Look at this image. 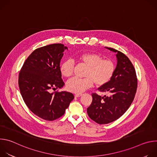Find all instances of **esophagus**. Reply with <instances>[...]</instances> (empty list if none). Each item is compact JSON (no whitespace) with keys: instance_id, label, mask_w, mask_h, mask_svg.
<instances>
[{"instance_id":"1","label":"esophagus","mask_w":157,"mask_h":157,"mask_svg":"<svg viewBox=\"0 0 157 157\" xmlns=\"http://www.w3.org/2000/svg\"><path fill=\"white\" fill-rule=\"evenodd\" d=\"M81 96H82V94H75V97H76V98L80 97Z\"/></svg>"}]
</instances>
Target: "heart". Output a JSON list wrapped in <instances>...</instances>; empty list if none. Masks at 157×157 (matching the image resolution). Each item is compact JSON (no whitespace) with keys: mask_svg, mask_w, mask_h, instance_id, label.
I'll return each mask as SVG.
<instances>
[{"mask_svg":"<svg viewBox=\"0 0 157 157\" xmlns=\"http://www.w3.org/2000/svg\"><path fill=\"white\" fill-rule=\"evenodd\" d=\"M76 61L86 67L84 78H72L66 83V88L70 92L79 94L91 87L93 83L102 86L108 83L116 71V64L110 59L103 58L94 53H83L77 55ZM74 63L68 59L60 66V72L65 78H70L73 73Z\"/></svg>","mask_w":157,"mask_h":157,"instance_id":"heart-1","label":"heart"}]
</instances>
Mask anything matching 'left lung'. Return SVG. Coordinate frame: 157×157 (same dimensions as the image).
<instances>
[{"mask_svg": "<svg viewBox=\"0 0 157 157\" xmlns=\"http://www.w3.org/2000/svg\"><path fill=\"white\" fill-rule=\"evenodd\" d=\"M107 48L117 53V59L113 77L98 88L108 96L102 97L93 93L92 103L87 109L89 117L99 124H109L121 117L133 102L137 88L136 70L128 58L117 50Z\"/></svg>", "mask_w": 157, "mask_h": 157, "instance_id": "1", "label": "left lung"}]
</instances>
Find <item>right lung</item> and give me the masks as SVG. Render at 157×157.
<instances>
[{"label": "right lung", "instance_id": "1", "mask_svg": "<svg viewBox=\"0 0 157 157\" xmlns=\"http://www.w3.org/2000/svg\"><path fill=\"white\" fill-rule=\"evenodd\" d=\"M65 50L68 48L61 43L38 48L27 58L19 73L18 86L25 104L46 121L61 117L74 99L71 93L50 92L64 85L59 64Z\"/></svg>", "mask_w": 157, "mask_h": 157}]
</instances>
